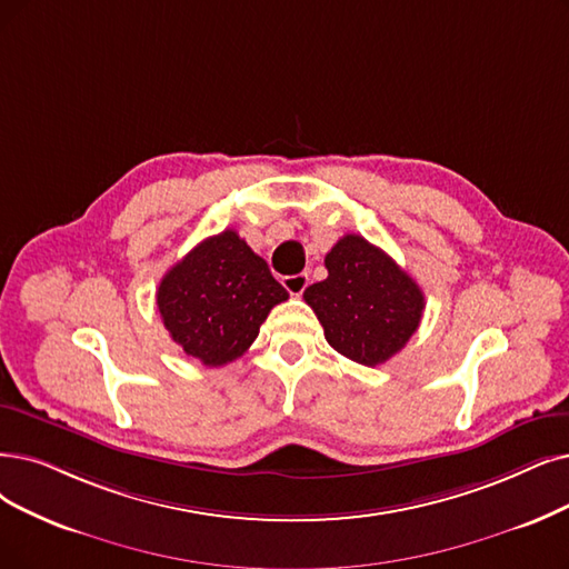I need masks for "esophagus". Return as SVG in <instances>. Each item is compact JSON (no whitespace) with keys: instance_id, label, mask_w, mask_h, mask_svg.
I'll return each mask as SVG.
<instances>
[{"instance_id":"obj_1","label":"esophagus","mask_w":569,"mask_h":569,"mask_svg":"<svg viewBox=\"0 0 569 569\" xmlns=\"http://www.w3.org/2000/svg\"><path fill=\"white\" fill-rule=\"evenodd\" d=\"M284 287L291 293V297H301L308 287V276L306 272H299V276H287L284 278Z\"/></svg>"}]
</instances>
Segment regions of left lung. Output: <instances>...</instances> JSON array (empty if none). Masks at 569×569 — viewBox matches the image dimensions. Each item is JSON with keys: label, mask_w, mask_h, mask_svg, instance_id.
Here are the masks:
<instances>
[{"label": "left lung", "mask_w": 569, "mask_h": 569, "mask_svg": "<svg viewBox=\"0 0 569 569\" xmlns=\"http://www.w3.org/2000/svg\"><path fill=\"white\" fill-rule=\"evenodd\" d=\"M329 278L303 291L325 329L327 343L343 357L378 367L395 357L422 320L425 293L392 257L361 236H343L325 259Z\"/></svg>", "instance_id": "8db88e82"}]
</instances>
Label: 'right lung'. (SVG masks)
I'll return each mask as SVG.
<instances>
[{
    "label": "right lung",
    "mask_w": 569,
    "mask_h": 569,
    "mask_svg": "<svg viewBox=\"0 0 569 569\" xmlns=\"http://www.w3.org/2000/svg\"><path fill=\"white\" fill-rule=\"evenodd\" d=\"M287 289L236 231L202 240L158 284L170 338L202 367H223L249 350Z\"/></svg>",
    "instance_id": "1"
}]
</instances>
